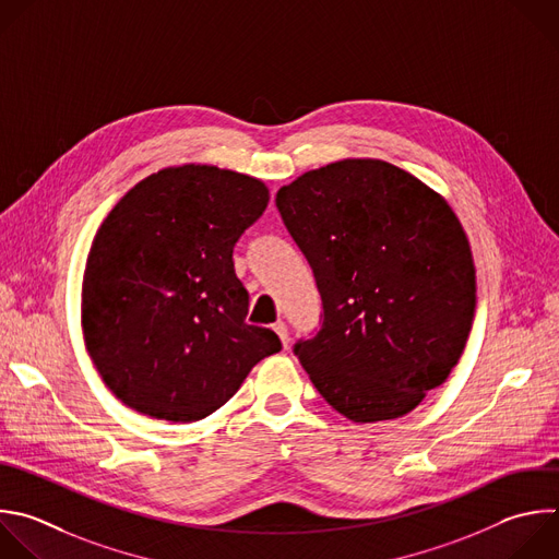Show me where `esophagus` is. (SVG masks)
Instances as JSON below:
<instances>
[{
	"label": "esophagus",
	"mask_w": 559,
	"mask_h": 559,
	"mask_svg": "<svg viewBox=\"0 0 559 559\" xmlns=\"http://www.w3.org/2000/svg\"><path fill=\"white\" fill-rule=\"evenodd\" d=\"M272 329L276 331V335L281 337L283 346L287 348V344H289V333H287V324H285V322H276V324H272Z\"/></svg>",
	"instance_id": "34e87169"
}]
</instances>
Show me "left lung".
I'll use <instances>...</instances> for the list:
<instances>
[{"instance_id":"obj_1","label":"left lung","mask_w":559,"mask_h":559,"mask_svg":"<svg viewBox=\"0 0 559 559\" xmlns=\"http://www.w3.org/2000/svg\"><path fill=\"white\" fill-rule=\"evenodd\" d=\"M276 209L322 300L320 329L294 344L309 380L357 424L411 413L448 380L472 331L476 272L456 215L382 159L309 170Z\"/></svg>"}]
</instances>
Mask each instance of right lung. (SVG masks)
<instances>
[{
  "mask_svg": "<svg viewBox=\"0 0 559 559\" xmlns=\"http://www.w3.org/2000/svg\"><path fill=\"white\" fill-rule=\"evenodd\" d=\"M267 202L254 177L186 164L148 175L107 215L83 274L81 324L122 404L200 421L281 350L272 329L246 322L250 296L233 261Z\"/></svg>",
  "mask_w": 559,
  "mask_h": 559,
  "instance_id": "obj_1",
  "label": "right lung"
}]
</instances>
